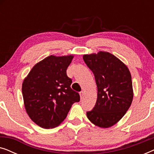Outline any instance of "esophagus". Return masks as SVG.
I'll list each match as a JSON object with an SVG mask.
<instances>
[{
    "instance_id": "esophagus-1",
    "label": "esophagus",
    "mask_w": 154,
    "mask_h": 154,
    "mask_svg": "<svg viewBox=\"0 0 154 154\" xmlns=\"http://www.w3.org/2000/svg\"><path fill=\"white\" fill-rule=\"evenodd\" d=\"M80 96H81V99L82 100V99L83 98V97H84V92H83V91H81V92H80Z\"/></svg>"
}]
</instances>
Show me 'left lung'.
<instances>
[{
	"instance_id": "8db88e82",
	"label": "left lung",
	"mask_w": 154,
	"mask_h": 154,
	"mask_svg": "<svg viewBox=\"0 0 154 154\" xmlns=\"http://www.w3.org/2000/svg\"><path fill=\"white\" fill-rule=\"evenodd\" d=\"M84 62L94 73L97 98L87 117L94 125L108 128L116 124L130 108L133 99L131 74L128 66L108 52L84 54Z\"/></svg>"
}]
</instances>
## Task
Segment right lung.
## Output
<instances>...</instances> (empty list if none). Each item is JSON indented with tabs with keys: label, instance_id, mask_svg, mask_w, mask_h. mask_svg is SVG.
Returning a JSON list of instances; mask_svg holds the SVG:
<instances>
[{
	"label": "right lung",
	"instance_id": "right-lung-1",
	"mask_svg": "<svg viewBox=\"0 0 154 154\" xmlns=\"http://www.w3.org/2000/svg\"><path fill=\"white\" fill-rule=\"evenodd\" d=\"M73 55L48 56L35 64L23 81L22 96L29 118L40 127L55 128L66 119L80 95L71 88L66 69Z\"/></svg>",
	"mask_w": 154,
	"mask_h": 154
}]
</instances>
